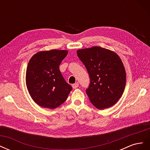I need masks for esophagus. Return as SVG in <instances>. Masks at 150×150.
Instances as JSON below:
<instances>
[{
    "mask_svg": "<svg viewBox=\"0 0 150 150\" xmlns=\"http://www.w3.org/2000/svg\"><path fill=\"white\" fill-rule=\"evenodd\" d=\"M72 86V88H73V89H76L79 86V83H76L75 84H73Z\"/></svg>",
    "mask_w": 150,
    "mask_h": 150,
    "instance_id": "34e87169",
    "label": "esophagus"
}]
</instances>
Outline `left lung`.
I'll return each mask as SVG.
<instances>
[{
  "label": "left lung",
  "mask_w": 150,
  "mask_h": 150,
  "mask_svg": "<svg viewBox=\"0 0 150 150\" xmlns=\"http://www.w3.org/2000/svg\"><path fill=\"white\" fill-rule=\"evenodd\" d=\"M77 54L87 69L91 83L86 90L89 100L99 110L112 106L126 86V71L114 51L101 47L78 49Z\"/></svg>",
  "instance_id": "8db88e82"
}]
</instances>
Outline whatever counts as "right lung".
<instances>
[{
    "label": "right lung",
    "instance_id": "1",
    "mask_svg": "<svg viewBox=\"0 0 150 150\" xmlns=\"http://www.w3.org/2000/svg\"><path fill=\"white\" fill-rule=\"evenodd\" d=\"M67 50L39 51L29 61L25 83L30 96L39 106L55 109L66 100L72 90L59 70Z\"/></svg>",
    "mask_w": 150,
    "mask_h": 150
}]
</instances>
